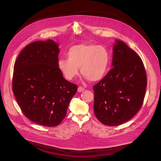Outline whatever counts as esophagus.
I'll return each instance as SVG.
<instances>
[{
  "instance_id": "esophagus-1",
  "label": "esophagus",
  "mask_w": 161,
  "mask_h": 161,
  "mask_svg": "<svg viewBox=\"0 0 161 161\" xmlns=\"http://www.w3.org/2000/svg\"><path fill=\"white\" fill-rule=\"evenodd\" d=\"M84 90H85V89L83 88V86H80L78 87V91L79 92H83Z\"/></svg>"
}]
</instances>
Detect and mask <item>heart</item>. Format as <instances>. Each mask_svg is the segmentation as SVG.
<instances>
[{
	"label": "heart",
	"mask_w": 161,
	"mask_h": 161,
	"mask_svg": "<svg viewBox=\"0 0 161 161\" xmlns=\"http://www.w3.org/2000/svg\"><path fill=\"white\" fill-rule=\"evenodd\" d=\"M67 55L68 59H60L58 65L68 80H72L78 75V68H80L81 75L91 81H99L107 75L110 55L103 46L80 43L71 47Z\"/></svg>",
	"instance_id": "1"
}]
</instances>
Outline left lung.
I'll return each mask as SVG.
<instances>
[{"label": "left lung", "instance_id": "1", "mask_svg": "<svg viewBox=\"0 0 161 161\" xmlns=\"http://www.w3.org/2000/svg\"><path fill=\"white\" fill-rule=\"evenodd\" d=\"M112 68L93 86L94 111L107 126L129 121L141 108L147 85V72L137 54L120 40L113 47Z\"/></svg>", "mask_w": 161, "mask_h": 161}]
</instances>
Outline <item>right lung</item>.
<instances>
[{"label":"right lung","instance_id":"1","mask_svg":"<svg viewBox=\"0 0 161 161\" xmlns=\"http://www.w3.org/2000/svg\"><path fill=\"white\" fill-rule=\"evenodd\" d=\"M58 46L52 40L33 42L20 52L14 65L13 92L22 112L45 126L62 121L78 89L58 68Z\"/></svg>","mask_w":161,"mask_h":161}]
</instances>
